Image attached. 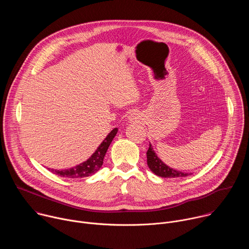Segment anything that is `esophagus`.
Segmentation results:
<instances>
[{
    "label": "esophagus",
    "instance_id": "1",
    "mask_svg": "<svg viewBox=\"0 0 249 249\" xmlns=\"http://www.w3.org/2000/svg\"><path fill=\"white\" fill-rule=\"evenodd\" d=\"M128 120H129L131 123H138V122H140V120H141L140 113L137 112V111H133V112L130 113V115L128 116Z\"/></svg>",
    "mask_w": 249,
    "mask_h": 249
}]
</instances>
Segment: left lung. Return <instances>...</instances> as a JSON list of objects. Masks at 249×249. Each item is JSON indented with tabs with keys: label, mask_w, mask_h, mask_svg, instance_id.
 <instances>
[{
	"label": "left lung",
	"mask_w": 249,
	"mask_h": 249,
	"mask_svg": "<svg viewBox=\"0 0 249 249\" xmlns=\"http://www.w3.org/2000/svg\"><path fill=\"white\" fill-rule=\"evenodd\" d=\"M147 162L152 172H154L158 176L164 177V178H176V177H185L192 174V173L182 172L179 170L173 169L172 167H169L168 165H166L155 153L153 146L151 144L147 152Z\"/></svg>",
	"instance_id": "obj_1"
}]
</instances>
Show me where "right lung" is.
<instances>
[{
	"instance_id": "obj_1",
	"label": "right lung",
	"mask_w": 249,
	"mask_h": 249,
	"mask_svg": "<svg viewBox=\"0 0 249 249\" xmlns=\"http://www.w3.org/2000/svg\"><path fill=\"white\" fill-rule=\"evenodd\" d=\"M117 132H118V128H114L107 136H106V138L97 147L95 152L86 161L74 167L67 168V169L58 170V169L49 168V170L54 174H57L62 177H67V178H83V177H87L95 173L102 166L104 156L106 152H107L111 142L116 136Z\"/></svg>"
}]
</instances>
